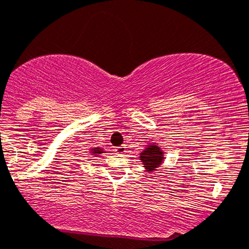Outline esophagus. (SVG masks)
<instances>
[{
  "label": "esophagus",
  "mask_w": 249,
  "mask_h": 249,
  "mask_svg": "<svg viewBox=\"0 0 249 249\" xmlns=\"http://www.w3.org/2000/svg\"><path fill=\"white\" fill-rule=\"evenodd\" d=\"M115 153L116 154H119V155H124V153H125V147L124 146H119V147H116L115 149Z\"/></svg>",
  "instance_id": "esophagus-1"
}]
</instances>
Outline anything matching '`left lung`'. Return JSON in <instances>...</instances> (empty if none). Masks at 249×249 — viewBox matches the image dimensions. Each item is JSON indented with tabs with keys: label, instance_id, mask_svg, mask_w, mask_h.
<instances>
[{
	"label": "left lung",
	"instance_id": "8db88e82",
	"mask_svg": "<svg viewBox=\"0 0 249 249\" xmlns=\"http://www.w3.org/2000/svg\"><path fill=\"white\" fill-rule=\"evenodd\" d=\"M140 160L148 173L154 172L163 162L164 152L159 147V144L152 142L144 148L143 152L140 153Z\"/></svg>",
	"mask_w": 249,
	"mask_h": 249
}]
</instances>
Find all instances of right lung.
Segmentation results:
<instances>
[{"instance_id":"obj_1","label":"right lung","mask_w":249,"mask_h":249,"mask_svg":"<svg viewBox=\"0 0 249 249\" xmlns=\"http://www.w3.org/2000/svg\"><path fill=\"white\" fill-rule=\"evenodd\" d=\"M105 153V150L101 149V148H90V154L93 155H100Z\"/></svg>"}]
</instances>
